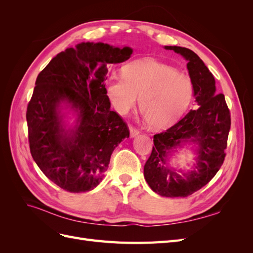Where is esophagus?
<instances>
[{
  "label": "esophagus",
  "mask_w": 253,
  "mask_h": 253,
  "mask_svg": "<svg viewBox=\"0 0 253 253\" xmlns=\"http://www.w3.org/2000/svg\"><path fill=\"white\" fill-rule=\"evenodd\" d=\"M129 133H131V137H134L136 135H138L140 132H139V129L137 128L136 126H129Z\"/></svg>",
  "instance_id": "esophagus-1"
}]
</instances>
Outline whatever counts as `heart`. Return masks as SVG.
I'll return each instance as SVG.
<instances>
[{
	"mask_svg": "<svg viewBox=\"0 0 253 253\" xmlns=\"http://www.w3.org/2000/svg\"><path fill=\"white\" fill-rule=\"evenodd\" d=\"M106 94L120 115L132 110L139 97V108L148 125L164 127L186 111L193 94L187 76L153 59L135 60L124 66L122 76L106 81Z\"/></svg>",
	"mask_w": 253,
	"mask_h": 253,
	"instance_id": "b5f03b06",
	"label": "heart"
}]
</instances>
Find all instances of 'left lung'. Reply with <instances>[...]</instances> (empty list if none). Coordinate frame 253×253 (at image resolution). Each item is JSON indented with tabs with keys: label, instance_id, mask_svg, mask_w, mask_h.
<instances>
[{
	"label": "left lung",
	"instance_id": "left-lung-1",
	"mask_svg": "<svg viewBox=\"0 0 253 253\" xmlns=\"http://www.w3.org/2000/svg\"><path fill=\"white\" fill-rule=\"evenodd\" d=\"M180 53L193 84L197 108L164 132L153 137L154 147L144 165V178L151 189L166 197H186L208 183L223 165L231 126L230 111L223 94L215 93V80L194 51L180 46H165ZM190 139L200 147L197 170L182 178L165 167L166 155L181 141Z\"/></svg>",
	"mask_w": 253,
	"mask_h": 253
}]
</instances>
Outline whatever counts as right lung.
I'll list each match as a JSON object with an SVG mask.
<instances>
[{"mask_svg": "<svg viewBox=\"0 0 253 253\" xmlns=\"http://www.w3.org/2000/svg\"><path fill=\"white\" fill-rule=\"evenodd\" d=\"M132 52L80 43L58 53L38 75L26 111L30 153L44 175L67 192L97 187L114 149L129 136L126 122L110 109L104 82L108 64L124 62ZM61 102L79 111V126L70 134L60 125Z\"/></svg>", "mask_w": 253, "mask_h": 253, "instance_id": "obj_1", "label": "right lung"}]
</instances>
